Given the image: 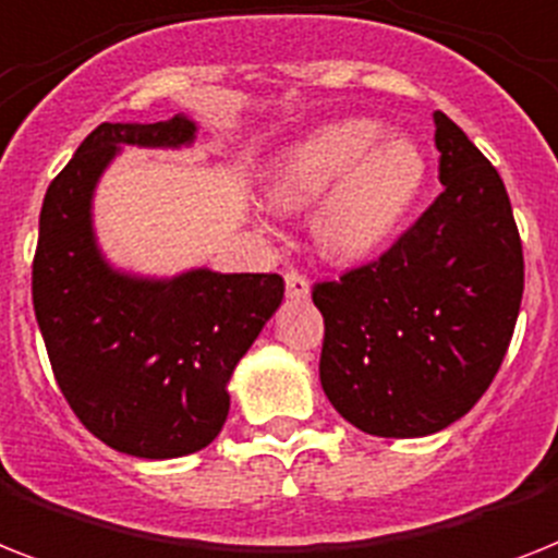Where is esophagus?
I'll return each mask as SVG.
<instances>
[{
  "label": "esophagus",
  "mask_w": 558,
  "mask_h": 558,
  "mask_svg": "<svg viewBox=\"0 0 558 558\" xmlns=\"http://www.w3.org/2000/svg\"><path fill=\"white\" fill-rule=\"evenodd\" d=\"M283 280H287L289 298H294V301H301V298H310V280H306V275L289 269L287 275H283Z\"/></svg>",
  "instance_id": "1"
}]
</instances>
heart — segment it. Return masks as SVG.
<instances>
[{"label":"heart","mask_w":558,"mask_h":558,"mask_svg":"<svg viewBox=\"0 0 558 558\" xmlns=\"http://www.w3.org/2000/svg\"><path fill=\"white\" fill-rule=\"evenodd\" d=\"M427 183V154L378 120H338L294 143L271 174L280 206L320 197L312 234L326 257L361 260L401 229Z\"/></svg>","instance_id":"1"}]
</instances>
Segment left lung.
I'll return each mask as SVG.
<instances>
[{
  "label": "left lung",
  "mask_w": 558,
  "mask_h": 558,
  "mask_svg": "<svg viewBox=\"0 0 558 558\" xmlns=\"http://www.w3.org/2000/svg\"><path fill=\"white\" fill-rule=\"evenodd\" d=\"M441 194L375 260L312 287L320 387L352 427L418 438L487 392L524 292L522 238L499 171L436 111Z\"/></svg>",
  "instance_id": "8db88e82"
}]
</instances>
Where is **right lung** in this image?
I'll list each match as a JSON object with an SVG mask.
<instances>
[{
  "mask_svg": "<svg viewBox=\"0 0 558 558\" xmlns=\"http://www.w3.org/2000/svg\"><path fill=\"white\" fill-rule=\"evenodd\" d=\"M194 122H102L45 192L31 289L68 407L111 450L177 459L215 441L226 384L283 301L280 275H120L99 257L90 194L120 146H183Z\"/></svg>",
  "mask_w": 558,
  "mask_h": 558,
  "instance_id": "1",
  "label": "right lung"
}]
</instances>
